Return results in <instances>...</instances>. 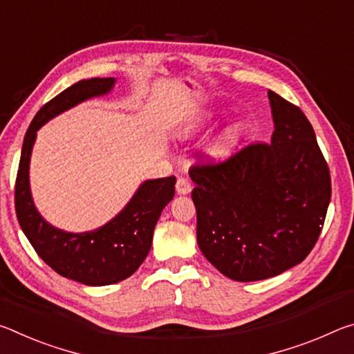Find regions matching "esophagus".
I'll return each mask as SVG.
<instances>
[{"label":"esophagus","instance_id":"obj_1","mask_svg":"<svg viewBox=\"0 0 354 354\" xmlns=\"http://www.w3.org/2000/svg\"><path fill=\"white\" fill-rule=\"evenodd\" d=\"M192 192V185L185 178H178L176 181V194L178 195H189Z\"/></svg>","mask_w":354,"mask_h":354}]
</instances>
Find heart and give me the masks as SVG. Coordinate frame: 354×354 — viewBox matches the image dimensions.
Segmentation results:
<instances>
[{"label":"heart","instance_id":"heart-1","mask_svg":"<svg viewBox=\"0 0 354 354\" xmlns=\"http://www.w3.org/2000/svg\"><path fill=\"white\" fill-rule=\"evenodd\" d=\"M212 118L207 117V122ZM203 129V123L198 122H189L183 124L181 128L178 129L176 139L179 140H190L200 133ZM247 136V127L242 120H234V122H230L220 129V133L214 137V140L209 147V154L214 160H226L230 159L232 154H234L239 147L242 145V142Z\"/></svg>","mask_w":354,"mask_h":354}]
</instances>
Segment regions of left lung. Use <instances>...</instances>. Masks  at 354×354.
<instances>
[{"mask_svg": "<svg viewBox=\"0 0 354 354\" xmlns=\"http://www.w3.org/2000/svg\"><path fill=\"white\" fill-rule=\"evenodd\" d=\"M270 143L250 145L223 164L190 170L196 241L225 277L250 283L303 262L331 200V178L301 109L268 92Z\"/></svg>", "mask_w": 354, "mask_h": 354, "instance_id": "left-lung-1", "label": "left lung"}]
</instances>
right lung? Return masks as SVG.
Wrapping results in <instances>:
<instances>
[{"instance_id": "right-lung-1", "label": "right lung", "mask_w": 354, "mask_h": 354, "mask_svg": "<svg viewBox=\"0 0 354 354\" xmlns=\"http://www.w3.org/2000/svg\"><path fill=\"white\" fill-rule=\"evenodd\" d=\"M115 82V77L81 80L41 107L26 131L17 173L15 212L21 231L53 270L86 286H109L129 278L148 256L154 226L175 196V176L147 179L115 217L82 232L59 230L35 207L29 165L37 131L71 107L111 93Z\"/></svg>"}]
</instances>
